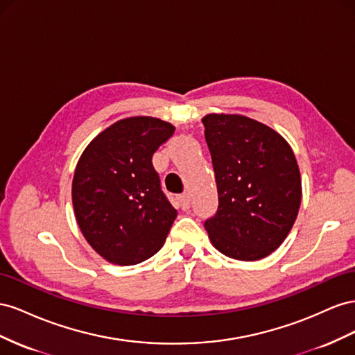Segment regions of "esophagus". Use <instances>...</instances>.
Returning <instances> with one entry per match:
<instances>
[{
	"label": "esophagus",
	"mask_w": 355,
	"mask_h": 355,
	"mask_svg": "<svg viewBox=\"0 0 355 355\" xmlns=\"http://www.w3.org/2000/svg\"><path fill=\"white\" fill-rule=\"evenodd\" d=\"M178 204H180V207H181V209H184V211H187L189 208H190V196L187 195V193H183V195H180L178 198Z\"/></svg>",
	"instance_id": "1"
}]
</instances>
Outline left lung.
<instances>
[{"label":"left lung","instance_id":"left-lung-1","mask_svg":"<svg viewBox=\"0 0 355 355\" xmlns=\"http://www.w3.org/2000/svg\"><path fill=\"white\" fill-rule=\"evenodd\" d=\"M214 168L218 207L204 226L223 254L259 260L288 235L302 199L297 162L269 126L238 114L202 119Z\"/></svg>","mask_w":355,"mask_h":355}]
</instances>
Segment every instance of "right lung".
Here are the masks:
<instances>
[{"instance_id": "add662e5", "label": "right lung", "mask_w": 355, "mask_h": 355, "mask_svg": "<svg viewBox=\"0 0 355 355\" xmlns=\"http://www.w3.org/2000/svg\"><path fill=\"white\" fill-rule=\"evenodd\" d=\"M175 128L129 117L101 132L80 157L73 180L76 218L86 241L114 265H137L164 247L177 209L151 157Z\"/></svg>"}]
</instances>
